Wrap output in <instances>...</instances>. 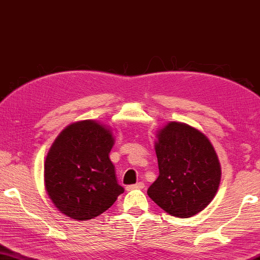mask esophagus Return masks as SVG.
Listing matches in <instances>:
<instances>
[{
	"instance_id": "1",
	"label": "esophagus",
	"mask_w": 260,
	"mask_h": 260,
	"mask_svg": "<svg viewBox=\"0 0 260 260\" xmlns=\"http://www.w3.org/2000/svg\"><path fill=\"white\" fill-rule=\"evenodd\" d=\"M143 187H145V183H143V182H138L137 184L127 185L126 190L129 191V190H134V189H143Z\"/></svg>"
}]
</instances>
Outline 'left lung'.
I'll list each match as a JSON object with an SVG mask.
<instances>
[{"instance_id": "obj_1", "label": "left lung", "mask_w": 260, "mask_h": 260, "mask_svg": "<svg viewBox=\"0 0 260 260\" xmlns=\"http://www.w3.org/2000/svg\"><path fill=\"white\" fill-rule=\"evenodd\" d=\"M156 138L158 177L147 193L169 215L195 216L219 187L222 172L214 146L204 133L184 122H168Z\"/></svg>"}]
</instances>
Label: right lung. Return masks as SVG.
Wrapping results in <instances>:
<instances>
[{
    "instance_id": "add662e5",
    "label": "right lung",
    "mask_w": 260,
    "mask_h": 260,
    "mask_svg": "<svg viewBox=\"0 0 260 260\" xmlns=\"http://www.w3.org/2000/svg\"><path fill=\"white\" fill-rule=\"evenodd\" d=\"M113 145L110 127L94 120L73 122L60 132L46 155L44 185L61 214L92 219L123 192L108 157Z\"/></svg>"
}]
</instances>
